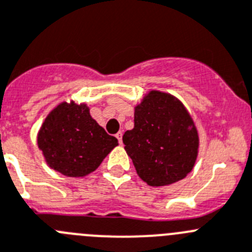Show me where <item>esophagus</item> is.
<instances>
[{
	"mask_svg": "<svg viewBox=\"0 0 252 252\" xmlns=\"http://www.w3.org/2000/svg\"><path fill=\"white\" fill-rule=\"evenodd\" d=\"M115 137L118 138L119 143H121V144H122V137H123V133H122V131H118L117 134H115Z\"/></svg>",
	"mask_w": 252,
	"mask_h": 252,
	"instance_id": "esophagus-1",
	"label": "esophagus"
}]
</instances>
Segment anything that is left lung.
Masks as SVG:
<instances>
[{
  "instance_id": "obj_1",
  "label": "left lung",
  "mask_w": 252,
  "mask_h": 252,
  "mask_svg": "<svg viewBox=\"0 0 252 252\" xmlns=\"http://www.w3.org/2000/svg\"><path fill=\"white\" fill-rule=\"evenodd\" d=\"M123 143L140 180L163 187L183 180L193 169L199 137L180 99L151 90L134 105V128L124 133Z\"/></svg>"
}]
</instances>
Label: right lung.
Segmentation results:
<instances>
[{
  "mask_svg": "<svg viewBox=\"0 0 252 252\" xmlns=\"http://www.w3.org/2000/svg\"><path fill=\"white\" fill-rule=\"evenodd\" d=\"M37 146L47 165L66 177H85L118 146L90 115L85 103L61 101L45 118Z\"/></svg>",
  "mask_w": 252,
  "mask_h": 252,
  "instance_id": "1",
  "label": "right lung"
}]
</instances>
